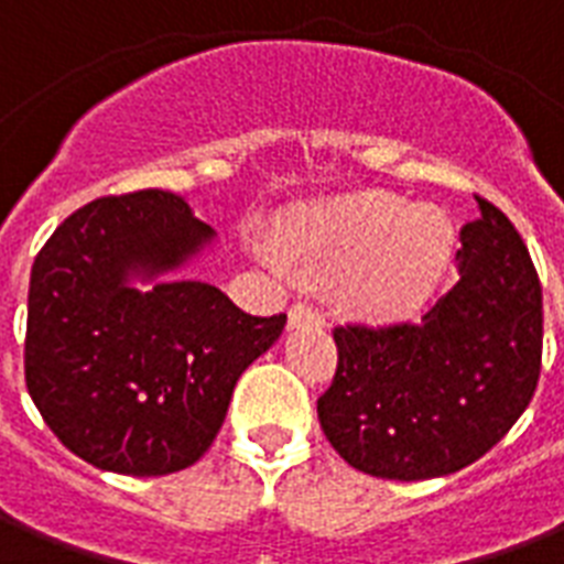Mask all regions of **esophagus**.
I'll return each instance as SVG.
<instances>
[{
    "label": "esophagus",
    "instance_id": "34e87169",
    "mask_svg": "<svg viewBox=\"0 0 564 564\" xmlns=\"http://www.w3.org/2000/svg\"><path fill=\"white\" fill-rule=\"evenodd\" d=\"M322 322H324L322 313H318V310H313L310 304H295L290 310V327L292 329H295V327H318Z\"/></svg>",
    "mask_w": 564,
    "mask_h": 564
}]
</instances>
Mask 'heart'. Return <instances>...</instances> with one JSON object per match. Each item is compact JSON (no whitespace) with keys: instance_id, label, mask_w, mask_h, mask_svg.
I'll use <instances>...</instances> for the list:
<instances>
[{"instance_id":"heart-1","label":"heart","mask_w":564,"mask_h":564,"mask_svg":"<svg viewBox=\"0 0 564 564\" xmlns=\"http://www.w3.org/2000/svg\"><path fill=\"white\" fill-rule=\"evenodd\" d=\"M455 246L443 210L411 208L393 196H350L297 210L281 240L258 235L254 258L274 274L338 281L345 306L368 318H397L432 295Z\"/></svg>"}]
</instances>
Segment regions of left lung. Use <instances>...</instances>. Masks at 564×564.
Returning <instances> with one entry per match:
<instances>
[{
    "label": "left lung",
    "instance_id": "1",
    "mask_svg": "<svg viewBox=\"0 0 564 564\" xmlns=\"http://www.w3.org/2000/svg\"><path fill=\"white\" fill-rule=\"evenodd\" d=\"M460 228L457 281L416 324L333 329L338 368L318 420L373 478L429 480L475 464L533 400L542 286L528 246L492 203Z\"/></svg>",
    "mask_w": 564,
    "mask_h": 564
}]
</instances>
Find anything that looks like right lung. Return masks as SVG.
Masks as SVG:
<instances>
[{
	"instance_id": "right-lung-1",
	"label": "right lung",
	"mask_w": 564,
	"mask_h": 564,
	"mask_svg": "<svg viewBox=\"0 0 564 564\" xmlns=\"http://www.w3.org/2000/svg\"><path fill=\"white\" fill-rule=\"evenodd\" d=\"M214 237L182 196L150 187L84 205L36 254L25 386L86 464L135 478L196 464L242 370L281 336L283 313L260 318L210 283L162 281Z\"/></svg>"
}]
</instances>
